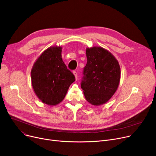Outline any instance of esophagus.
<instances>
[{"label":"esophagus","mask_w":156,"mask_h":156,"mask_svg":"<svg viewBox=\"0 0 156 156\" xmlns=\"http://www.w3.org/2000/svg\"><path fill=\"white\" fill-rule=\"evenodd\" d=\"M73 73V74H74V75L75 76V78L77 80V79H78V73H77V72L76 71H74Z\"/></svg>","instance_id":"obj_1"}]
</instances>
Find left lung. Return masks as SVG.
I'll list each match as a JSON object with an SVG mask.
<instances>
[{"mask_svg": "<svg viewBox=\"0 0 156 156\" xmlns=\"http://www.w3.org/2000/svg\"><path fill=\"white\" fill-rule=\"evenodd\" d=\"M87 63L83 69L81 88L93 105L107 102L115 93L120 80V68L112 53L100 47L86 50Z\"/></svg>", "mask_w": 156, "mask_h": 156, "instance_id": "left-lung-1", "label": "left lung"}]
</instances>
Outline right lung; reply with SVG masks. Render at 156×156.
Here are the masks:
<instances>
[{
	"mask_svg": "<svg viewBox=\"0 0 156 156\" xmlns=\"http://www.w3.org/2000/svg\"><path fill=\"white\" fill-rule=\"evenodd\" d=\"M62 48L52 46L45 50L31 70V81L37 97L49 105H56L65 98L75 81L61 58Z\"/></svg>",
	"mask_w": 156,
	"mask_h": 156,
	"instance_id": "obj_1",
	"label": "right lung"
}]
</instances>
